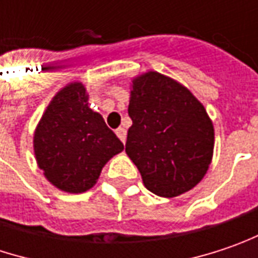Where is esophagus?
Wrapping results in <instances>:
<instances>
[{"instance_id": "1", "label": "esophagus", "mask_w": 258, "mask_h": 258, "mask_svg": "<svg viewBox=\"0 0 258 258\" xmlns=\"http://www.w3.org/2000/svg\"><path fill=\"white\" fill-rule=\"evenodd\" d=\"M116 134H117V137L120 138V141L124 144V142H126V129H124V127H119Z\"/></svg>"}]
</instances>
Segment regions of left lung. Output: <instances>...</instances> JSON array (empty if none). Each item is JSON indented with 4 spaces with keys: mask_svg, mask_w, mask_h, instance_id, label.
Wrapping results in <instances>:
<instances>
[{
    "mask_svg": "<svg viewBox=\"0 0 258 258\" xmlns=\"http://www.w3.org/2000/svg\"><path fill=\"white\" fill-rule=\"evenodd\" d=\"M126 154L145 188L163 198L191 191L213 160L214 126L203 102L170 76L148 70L132 78Z\"/></svg>",
    "mask_w": 258,
    "mask_h": 258,
    "instance_id": "8db88e82",
    "label": "left lung"
}]
</instances>
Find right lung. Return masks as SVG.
<instances>
[{
  "instance_id": "add662e5",
  "label": "right lung",
  "mask_w": 258,
  "mask_h": 258,
  "mask_svg": "<svg viewBox=\"0 0 258 258\" xmlns=\"http://www.w3.org/2000/svg\"><path fill=\"white\" fill-rule=\"evenodd\" d=\"M88 100L82 82H69L52 97L33 132L36 164L63 192L89 191L107 161L123 151L121 141Z\"/></svg>"
}]
</instances>
